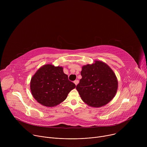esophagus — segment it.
<instances>
[{"mask_svg":"<svg viewBox=\"0 0 147 147\" xmlns=\"http://www.w3.org/2000/svg\"><path fill=\"white\" fill-rule=\"evenodd\" d=\"M74 84H76V86H77L78 84V80H75L74 81Z\"/></svg>","mask_w":147,"mask_h":147,"instance_id":"esophagus-1","label":"esophagus"}]
</instances>
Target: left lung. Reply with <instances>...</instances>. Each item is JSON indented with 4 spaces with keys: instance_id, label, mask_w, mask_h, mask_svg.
<instances>
[{
    "instance_id": "1",
    "label": "left lung",
    "mask_w": 147,
    "mask_h": 147,
    "mask_svg": "<svg viewBox=\"0 0 147 147\" xmlns=\"http://www.w3.org/2000/svg\"><path fill=\"white\" fill-rule=\"evenodd\" d=\"M82 76L76 87L82 100L88 106L105 105L115 96L118 81L112 69L105 63L95 60L82 67Z\"/></svg>"
}]
</instances>
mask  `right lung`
<instances>
[{
	"instance_id": "right-lung-1",
	"label": "right lung",
	"mask_w": 147,
	"mask_h": 147,
	"mask_svg": "<svg viewBox=\"0 0 147 147\" xmlns=\"http://www.w3.org/2000/svg\"><path fill=\"white\" fill-rule=\"evenodd\" d=\"M63 67L48 64L32 76L30 89L33 97L43 106L53 107L64 101L76 85L68 79Z\"/></svg>"
}]
</instances>
